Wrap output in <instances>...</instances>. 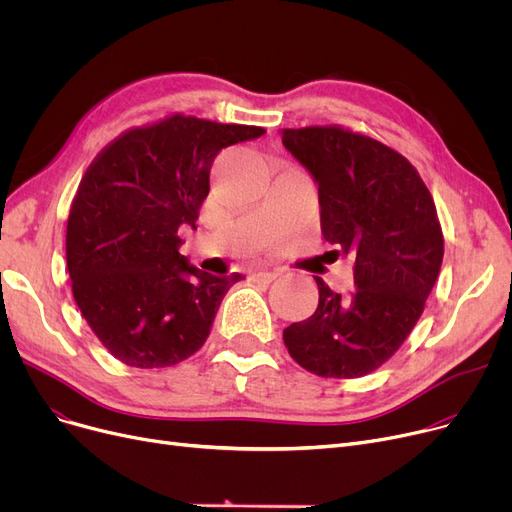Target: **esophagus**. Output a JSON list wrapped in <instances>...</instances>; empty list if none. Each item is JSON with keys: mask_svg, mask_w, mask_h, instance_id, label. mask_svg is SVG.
<instances>
[{"mask_svg": "<svg viewBox=\"0 0 512 512\" xmlns=\"http://www.w3.org/2000/svg\"><path fill=\"white\" fill-rule=\"evenodd\" d=\"M278 278V274L276 272H255V274H251V280L255 282V284H272L274 280Z\"/></svg>", "mask_w": 512, "mask_h": 512, "instance_id": "obj_1", "label": "esophagus"}]
</instances>
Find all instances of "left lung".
<instances>
[{
    "mask_svg": "<svg viewBox=\"0 0 512 512\" xmlns=\"http://www.w3.org/2000/svg\"><path fill=\"white\" fill-rule=\"evenodd\" d=\"M284 147L313 174L321 232L355 259L351 294L315 278L311 317L284 330L290 357L321 378L351 380L382 367L407 340L444 257L436 203L411 161L338 124L284 128Z\"/></svg>",
    "mask_w": 512,
    "mask_h": 512,
    "instance_id": "obj_1",
    "label": "left lung"
}]
</instances>
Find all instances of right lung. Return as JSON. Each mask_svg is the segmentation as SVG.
<instances>
[{"instance_id": "1", "label": "right lung", "mask_w": 512, "mask_h": 512, "mask_svg": "<svg viewBox=\"0 0 512 512\" xmlns=\"http://www.w3.org/2000/svg\"><path fill=\"white\" fill-rule=\"evenodd\" d=\"M261 134L170 114L124 130L91 161L70 205L66 263L80 313L124 365L170 367L205 344L242 276L188 265L178 230L197 228L215 155Z\"/></svg>"}]
</instances>
